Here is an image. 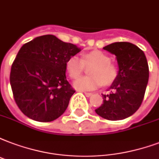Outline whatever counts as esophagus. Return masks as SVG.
<instances>
[{"label":"esophagus","instance_id":"esophagus-1","mask_svg":"<svg viewBox=\"0 0 159 159\" xmlns=\"http://www.w3.org/2000/svg\"><path fill=\"white\" fill-rule=\"evenodd\" d=\"M84 95H86L87 97H90V96L93 95L92 93H89V92H84Z\"/></svg>","mask_w":159,"mask_h":159}]
</instances>
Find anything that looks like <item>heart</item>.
Here are the masks:
<instances>
[{"label": "heart", "mask_w": 159, "mask_h": 159, "mask_svg": "<svg viewBox=\"0 0 159 159\" xmlns=\"http://www.w3.org/2000/svg\"><path fill=\"white\" fill-rule=\"evenodd\" d=\"M89 76H84L74 82V87L79 90H93L104 84H111L117 77V68L111 64V58L101 51H92L79 58L70 57L66 62V70L71 79H77L84 70L91 66Z\"/></svg>", "instance_id": "b5f03b06"}]
</instances>
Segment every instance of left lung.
<instances>
[{
	"label": "left lung",
	"instance_id": "8db88e82",
	"mask_svg": "<svg viewBox=\"0 0 159 159\" xmlns=\"http://www.w3.org/2000/svg\"><path fill=\"white\" fill-rule=\"evenodd\" d=\"M103 48L115 54L119 70L110 87L111 93L102 95L103 104L95 112L107 120H123L133 115L143 102L148 82V64L143 50L131 43L117 42Z\"/></svg>",
	"mask_w": 159,
	"mask_h": 159
}]
</instances>
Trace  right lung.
Here are the masks:
<instances>
[{
  "label": "right lung",
  "instance_id": "obj_1",
  "mask_svg": "<svg viewBox=\"0 0 159 159\" xmlns=\"http://www.w3.org/2000/svg\"><path fill=\"white\" fill-rule=\"evenodd\" d=\"M80 51L75 44L49 34L22 45L11 66L10 83L25 116L48 122L66 111L75 92L66 79V62Z\"/></svg>",
  "mask_w": 159,
  "mask_h": 159
}]
</instances>
